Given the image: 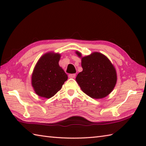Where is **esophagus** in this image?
Returning a JSON list of instances; mask_svg holds the SVG:
<instances>
[{
  "mask_svg": "<svg viewBox=\"0 0 146 146\" xmlns=\"http://www.w3.org/2000/svg\"><path fill=\"white\" fill-rule=\"evenodd\" d=\"M68 76H69L70 78H75L76 76V74H70Z\"/></svg>",
  "mask_w": 146,
  "mask_h": 146,
  "instance_id": "esophagus-1",
  "label": "esophagus"
}]
</instances>
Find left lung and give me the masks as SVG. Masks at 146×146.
<instances>
[{
	"label": "left lung",
	"instance_id": "left-lung-1",
	"mask_svg": "<svg viewBox=\"0 0 146 146\" xmlns=\"http://www.w3.org/2000/svg\"><path fill=\"white\" fill-rule=\"evenodd\" d=\"M80 58L82 54L76 51ZM83 71L76 81L82 90L89 97L100 99L107 97L113 90L117 82V73L113 65L105 55L94 52L82 58Z\"/></svg>",
	"mask_w": 146,
	"mask_h": 146
}]
</instances>
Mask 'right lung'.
<instances>
[{
  "instance_id": "right-lung-1",
  "label": "right lung",
  "mask_w": 146,
  "mask_h": 146,
  "mask_svg": "<svg viewBox=\"0 0 146 146\" xmlns=\"http://www.w3.org/2000/svg\"><path fill=\"white\" fill-rule=\"evenodd\" d=\"M61 55L48 52L40 58L34 69L31 83L39 97L50 98L60 90L68 76L59 66Z\"/></svg>"
}]
</instances>
